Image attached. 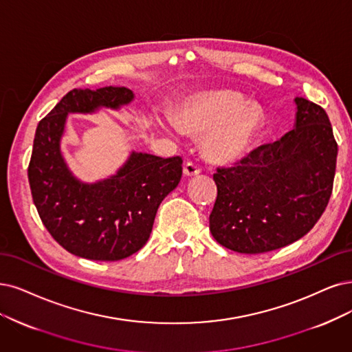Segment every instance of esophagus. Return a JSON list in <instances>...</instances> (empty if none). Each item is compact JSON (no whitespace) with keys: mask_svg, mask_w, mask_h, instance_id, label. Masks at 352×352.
<instances>
[{"mask_svg":"<svg viewBox=\"0 0 352 352\" xmlns=\"http://www.w3.org/2000/svg\"><path fill=\"white\" fill-rule=\"evenodd\" d=\"M200 173H201V169H200V166H199L197 164H194V162H187V164L184 165V174H186L187 177L199 175Z\"/></svg>","mask_w":352,"mask_h":352,"instance_id":"obj_1","label":"esophagus"}]
</instances>
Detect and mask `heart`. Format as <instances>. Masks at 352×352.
<instances>
[{
  "label": "heart",
  "mask_w": 352,
  "mask_h": 352,
  "mask_svg": "<svg viewBox=\"0 0 352 352\" xmlns=\"http://www.w3.org/2000/svg\"><path fill=\"white\" fill-rule=\"evenodd\" d=\"M168 127L206 135L203 152L217 164L238 161L250 151L264 126V113L235 91H206L190 98ZM164 124V123H162Z\"/></svg>",
  "instance_id": "heart-1"
}]
</instances>
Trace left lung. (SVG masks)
<instances>
[{"label":"left lung","mask_w":352,"mask_h":352,"mask_svg":"<svg viewBox=\"0 0 352 352\" xmlns=\"http://www.w3.org/2000/svg\"><path fill=\"white\" fill-rule=\"evenodd\" d=\"M294 129L213 175V238L241 254L274 251L316 225L332 194L338 145L320 106L296 97Z\"/></svg>","instance_id":"8db88e82"}]
</instances>
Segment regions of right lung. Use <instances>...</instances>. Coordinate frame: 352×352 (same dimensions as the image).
<instances>
[{"instance_id":"1","label":"right lung","mask_w":352,"mask_h":352,"mask_svg":"<svg viewBox=\"0 0 352 352\" xmlns=\"http://www.w3.org/2000/svg\"><path fill=\"white\" fill-rule=\"evenodd\" d=\"M135 98L126 87L72 89L37 124L29 164L33 201L47 232L68 252L119 261L151 236L162 200L179 183L183 160L132 152L114 175L93 184L72 175L60 152L68 113L119 110Z\"/></svg>"}]
</instances>
